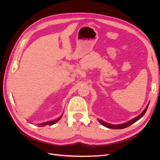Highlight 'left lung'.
<instances>
[{"label":"left lung","instance_id":"obj_1","mask_svg":"<svg viewBox=\"0 0 160 160\" xmlns=\"http://www.w3.org/2000/svg\"><path fill=\"white\" fill-rule=\"evenodd\" d=\"M148 105H149V103L148 104V105L146 106V108H145V109L142 111V113L141 114H139L138 116H137L136 118H133V119L129 121V122H126V123H122V124H118V125H115V124H111V123H107V122H103V120H101V119H98L99 122H100L101 124H102L103 126L108 128H109V129H124L125 128H128L129 127V125L133 124L135 122H136L137 121H138L139 119H141L143 116L144 115V114L146 113V111L148 109Z\"/></svg>","mask_w":160,"mask_h":160}]
</instances>
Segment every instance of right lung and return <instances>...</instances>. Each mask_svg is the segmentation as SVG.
<instances>
[{
  "label": "right lung",
  "instance_id": "add662e5",
  "mask_svg": "<svg viewBox=\"0 0 160 160\" xmlns=\"http://www.w3.org/2000/svg\"><path fill=\"white\" fill-rule=\"evenodd\" d=\"M62 115L61 116V117H59V118L58 119H55V120H53V121H49V122H45V123H39V124H37L38 126H41V127H42V126H45V125H53V124H55V123H56L57 122H59V121L61 119V118H62Z\"/></svg>",
  "mask_w": 160,
  "mask_h": 160
}]
</instances>
